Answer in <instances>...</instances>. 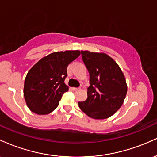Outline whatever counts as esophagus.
I'll return each instance as SVG.
<instances>
[{
	"mask_svg": "<svg viewBox=\"0 0 157 157\" xmlns=\"http://www.w3.org/2000/svg\"><path fill=\"white\" fill-rule=\"evenodd\" d=\"M71 90H72V91H78V90H80V88L73 87V88H71Z\"/></svg>",
	"mask_w": 157,
	"mask_h": 157,
	"instance_id": "34e87169",
	"label": "esophagus"
}]
</instances>
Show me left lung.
Listing matches in <instances>:
<instances>
[{"label": "left lung", "mask_w": 157, "mask_h": 157, "mask_svg": "<svg viewBox=\"0 0 157 157\" xmlns=\"http://www.w3.org/2000/svg\"><path fill=\"white\" fill-rule=\"evenodd\" d=\"M90 76L87 100L79 102L80 109L96 120L109 118L123 104L127 83L121 68L107 54L81 51Z\"/></svg>", "instance_id": "8db88e82"}]
</instances>
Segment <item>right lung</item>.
<instances>
[{
  "label": "right lung",
  "instance_id": "add662e5",
  "mask_svg": "<svg viewBox=\"0 0 157 157\" xmlns=\"http://www.w3.org/2000/svg\"><path fill=\"white\" fill-rule=\"evenodd\" d=\"M80 55L79 50L55 52L41 58L27 73L23 95L30 111L39 115L51 113L59 105L68 86L64 82L67 67Z\"/></svg>",
  "mask_w": 157,
  "mask_h": 157
}]
</instances>
